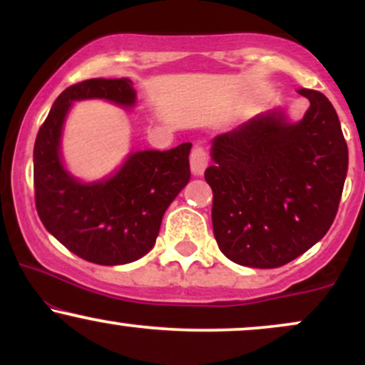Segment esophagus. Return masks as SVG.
<instances>
[{
  "label": "esophagus",
  "instance_id": "esophagus-1",
  "mask_svg": "<svg viewBox=\"0 0 365 365\" xmlns=\"http://www.w3.org/2000/svg\"><path fill=\"white\" fill-rule=\"evenodd\" d=\"M207 163H209V158H207L206 150H204V148H200V145H195L190 153L192 173H194L195 177H202L204 171H206V168H207Z\"/></svg>",
  "mask_w": 365,
  "mask_h": 365
}]
</instances>
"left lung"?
Returning a JSON list of instances; mask_svg holds the SVG:
<instances>
[{"label":"left lung","mask_w":365,"mask_h":365,"mask_svg":"<svg viewBox=\"0 0 365 365\" xmlns=\"http://www.w3.org/2000/svg\"><path fill=\"white\" fill-rule=\"evenodd\" d=\"M293 121L264 111L211 140L204 173L212 188V230L230 261L271 269L316 245L336 216L349 170L340 120L324 94Z\"/></svg>","instance_id":"left-lung-1"}]
</instances>
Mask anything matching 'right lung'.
Returning a JSON list of instances; mask_svg holds the SVG:
<instances>
[{
    "mask_svg": "<svg viewBox=\"0 0 365 365\" xmlns=\"http://www.w3.org/2000/svg\"><path fill=\"white\" fill-rule=\"evenodd\" d=\"M103 99L130 110V78H91L56 98L34 144L37 215L70 252L101 266L140 259L156 244L165 211L190 180V142L170 150H132L108 177L83 182L66 168L61 135L73 103Z\"/></svg>",
    "mask_w": 365,
    "mask_h": 365,
    "instance_id": "obj_1",
    "label": "right lung"
}]
</instances>
